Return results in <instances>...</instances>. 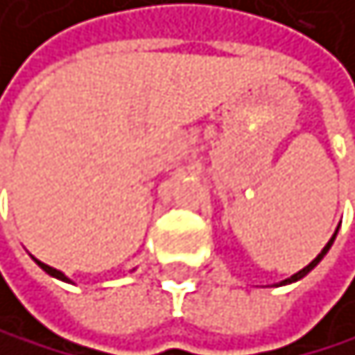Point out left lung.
<instances>
[{
	"mask_svg": "<svg viewBox=\"0 0 355 355\" xmlns=\"http://www.w3.org/2000/svg\"><path fill=\"white\" fill-rule=\"evenodd\" d=\"M336 234H338V230H336V232H334V236L329 239V243H327V245H324V248H322V252H320V254L316 256V259H313V261H311V263H309L307 267H302V270H300L298 274H294V276H291V278H285V281H283L281 285H287V283H294V281H300V278H302V276H307V274H309V272L313 270V267H316V265H318V263L322 261V256H324V254H327V252H329V248H331V243H334V239H336Z\"/></svg>",
	"mask_w": 355,
	"mask_h": 355,
	"instance_id": "left-lung-1",
	"label": "left lung"
}]
</instances>
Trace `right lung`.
<instances>
[{"label": "right lung", "mask_w": 355, "mask_h": 355, "mask_svg": "<svg viewBox=\"0 0 355 355\" xmlns=\"http://www.w3.org/2000/svg\"><path fill=\"white\" fill-rule=\"evenodd\" d=\"M35 261H37V259H35ZM37 265H39V267H42V270H44L46 274H50V276H55V278H59V281H66V283H70V281H68V278H66L64 274H61L59 270H55V267H48V265H46V263H42V261H37Z\"/></svg>", "instance_id": "right-lung-1"}]
</instances>
